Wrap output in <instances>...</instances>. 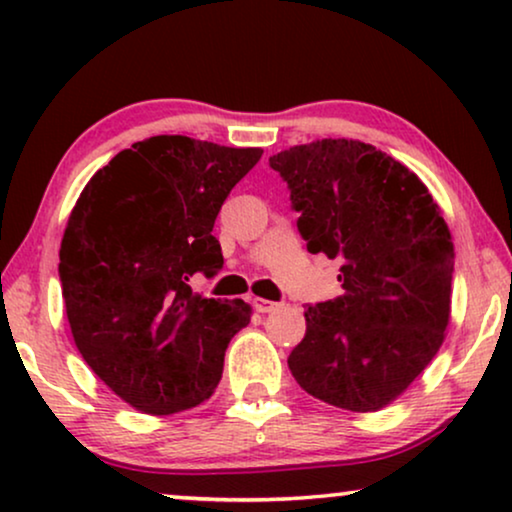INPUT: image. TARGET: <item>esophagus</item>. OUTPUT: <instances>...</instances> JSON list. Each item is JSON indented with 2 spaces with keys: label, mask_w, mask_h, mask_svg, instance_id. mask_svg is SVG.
I'll use <instances>...</instances> for the list:
<instances>
[{
  "label": "esophagus",
  "mask_w": 512,
  "mask_h": 512,
  "mask_svg": "<svg viewBox=\"0 0 512 512\" xmlns=\"http://www.w3.org/2000/svg\"><path fill=\"white\" fill-rule=\"evenodd\" d=\"M277 307H279V303H272V300H265V298H256V300H254V310L261 312V314L275 312Z\"/></svg>",
  "instance_id": "1"
}]
</instances>
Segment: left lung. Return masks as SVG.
I'll return each instance as SVG.
<instances>
[{
    "label": "left lung",
    "mask_w": 512,
    "mask_h": 512,
    "mask_svg": "<svg viewBox=\"0 0 512 512\" xmlns=\"http://www.w3.org/2000/svg\"><path fill=\"white\" fill-rule=\"evenodd\" d=\"M310 254L340 263L342 296L305 305L289 368L307 394L373 412L401 396L443 345L454 247L415 172L356 139H321L270 158Z\"/></svg>",
    "instance_id": "8db88e82"
}]
</instances>
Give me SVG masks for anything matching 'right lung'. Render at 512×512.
<instances>
[{
  "mask_svg": "<svg viewBox=\"0 0 512 512\" xmlns=\"http://www.w3.org/2000/svg\"><path fill=\"white\" fill-rule=\"evenodd\" d=\"M261 156L149 137L97 170L76 200L58 268L67 319L83 361L132 408L172 415L214 394L251 307L198 296L188 282L219 275L216 214Z\"/></svg>",
  "mask_w": 512,
  "mask_h": 512,
  "instance_id": "right-lung-1",
  "label": "right lung"
}]
</instances>
